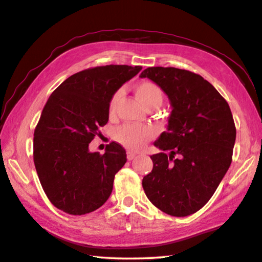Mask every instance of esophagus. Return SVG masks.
<instances>
[{
	"mask_svg": "<svg viewBox=\"0 0 262 262\" xmlns=\"http://www.w3.org/2000/svg\"><path fill=\"white\" fill-rule=\"evenodd\" d=\"M136 157H137V154L134 153V152H127V153H126V158H127L128 161H131V160H134Z\"/></svg>",
	"mask_w": 262,
	"mask_h": 262,
	"instance_id": "1",
	"label": "esophagus"
}]
</instances>
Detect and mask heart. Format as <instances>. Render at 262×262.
<instances>
[{
	"mask_svg": "<svg viewBox=\"0 0 262 262\" xmlns=\"http://www.w3.org/2000/svg\"><path fill=\"white\" fill-rule=\"evenodd\" d=\"M122 92L117 91L108 104V113L109 115H114L115 109L119 98H121ZM136 95L138 100L143 103L145 107L152 103L161 104L163 99V92L160 87L150 81H141L136 86ZM155 136L154 127L148 125H123L117 128L115 132V139L119 144L123 145L124 147L132 150H140L143 149L146 144L149 140H152Z\"/></svg>",
	"mask_w": 262,
	"mask_h": 262,
	"instance_id": "heart-1",
	"label": "heart"
}]
</instances>
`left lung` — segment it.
Returning a JSON list of instances; mask_svg holds the SVG:
<instances>
[{
  "mask_svg": "<svg viewBox=\"0 0 262 262\" xmlns=\"http://www.w3.org/2000/svg\"><path fill=\"white\" fill-rule=\"evenodd\" d=\"M141 78L154 81L170 101L167 131L155 141L153 170L143 178L146 195L171 216H187L208 203L232 160L236 127L216 89L194 72L152 67Z\"/></svg>",
  "mask_w": 262,
  "mask_h": 262,
  "instance_id": "1",
  "label": "left lung"
}]
</instances>
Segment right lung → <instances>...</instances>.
<instances>
[{
    "label": "right lung",
    "mask_w": 262,
    "mask_h": 262,
    "mask_svg": "<svg viewBox=\"0 0 262 262\" xmlns=\"http://www.w3.org/2000/svg\"><path fill=\"white\" fill-rule=\"evenodd\" d=\"M141 67L86 69L64 80L46 102L34 130L33 159L41 186L55 207L71 215L100 208L112 194L116 172L126 162L121 145L104 154L89 145L109 119L108 104Z\"/></svg>",
    "instance_id": "add662e5"
}]
</instances>
